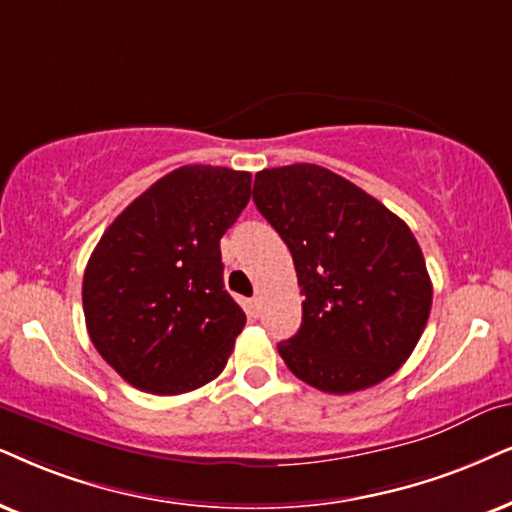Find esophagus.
<instances>
[{
  "instance_id": "34e87169",
  "label": "esophagus",
  "mask_w": 512,
  "mask_h": 512,
  "mask_svg": "<svg viewBox=\"0 0 512 512\" xmlns=\"http://www.w3.org/2000/svg\"><path fill=\"white\" fill-rule=\"evenodd\" d=\"M248 309H250L252 316H257V312H260V297H250Z\"/></svg>"
}]
</instances>
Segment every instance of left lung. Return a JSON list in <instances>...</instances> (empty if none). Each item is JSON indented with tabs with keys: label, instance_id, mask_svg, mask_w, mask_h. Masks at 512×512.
<instances>
[{
	"label": "left lung",
	"instance_id": "8db88e82",
	"mask_svg": "<svg viewBox=\"0 0 512 512\" xmlns=\"http://www.w3.org/2000/svg\"><path fill=\"white\" fill-rule=\"evenodd\" d=\"M252 200L288 245L304 295L300 331L278 345L286 366L331 394L390 378L432 307L409 226L352 181L309 163L257 172Z\"/></svg>",
	"mask_w": 512,
	"mask_h": 512
}]
</instances>
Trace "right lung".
I'll list each match as a JSON object with an SVG mask.
<instances>
[{"instance_id": "add662e5", "label": "right lung", "mask_w": 512, "mask_h": 512, "mask_svg": "<svg viewBox=\"0 0 512 512\" xmlns=\"http://www.w3.org/2000/svg\"><path fill=\"white\" fill-rule=\"evenodd\" d=\"M250 181V172L184 165L101 236L84 269V321L129 385L181 394L224 371L245 314L224 290L219 238L248 205Z\"/></svg>"}]
</instances>
